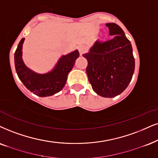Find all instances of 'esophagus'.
<instances>
[{"mask_svg":"<svg viewBox=\"0 0 158 158\" xmlns=\"http://www.w3.org/2000/svg\"><path fill=\"white\" fill-rule=\"evenodd\" d=\"M79 53H80V55L81 56L83 54H85L86 52H87V49H86L85 47H79Z\"/></svg>","mask_w":158,"mask_h":158,"instance_id":"obj_1","label":"esophagus"}]
</instances>
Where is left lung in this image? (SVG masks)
Returning <instances> with one entry per match:
<instances>
[{
	"mask_svg": "<svg viewBox=\"0 0 158 158\" xmlns=\"http://www.w3.org/2000/svg\"><path fill=\"white\" fill-rule=\"evenodd\" d=\"M111 39L106 42L95 41L88 52L87 71L93 89L98 95L114 98L121 94L131 82L135 60L131 41L115 23H106Z\"/></svg>",
	"mask_w": 158,
	"mask_h": 158,
	"instance_id": "left-lung-1",
	"label": "left lung"
}]
</instances>
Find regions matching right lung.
Listing matches in <instances>:
<instances>
[{"label": "right lung", "mask_w": 158, "mask_h": 158, "mask_svg": "<svg viewBox=\"0 0 158 158\" xmlns=\"http://www.w3.org/2000/svg\"><path fill=\"white\" fill-rule=\"evenodd\" d=\"M25 38L21 39L15 53L16 72L25 87L39 97H47L59 93L66 83L68 74L79 56L78 49L62 55L52 69L44 73H36L29 69L23 59V45Z\"/></svg>", "instance_id": "add662e5"}]
</instances>
